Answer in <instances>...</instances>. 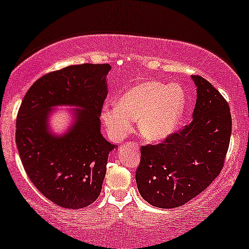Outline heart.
I'll return each instance as SVG.
<instances>
[{"label": "heart", "instance_id": "heart-1", "mask_svg": "<svg viewBox=\"0 0 249 249\" xmlns=\"http://www.w3.org/2000/svg\"><path fill=\"white\" fill-rule=\"evenodd\" d=\"M185 94L177 84L142 81L130 87L118 104L105 106L102 118L113 138L122 139L132 130L135 119L143 137L160 141L173 132L181 119Z\"/></svg>", "mask_w": 249, "mask_h": 249}]
</instances>
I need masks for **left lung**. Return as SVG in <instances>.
<instances>
[{
  "mask_svg": "<svg viewBox=\"0 0 249 249\" xmlns=\"http://www.w3.org/2000/svg\"><path fill=\"white\" fill-rule=\"evenodd\" d=\"M197 87L193 120L162 143L141 147L136 170L139 194L151 206L176 208L201 194L222 170L231 133L229 105L204 78Z\"/></svg>",
  "mask_w": 249,
  "mask_h": 249,
  "instance_id": "1",
  "label": "left lung"
}]
</instances>
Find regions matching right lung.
<instances>
[{
	"instance_id": "1",
	"label": "right lung",
	"mask_w": 249,
	"mask_h": 249,
	"mask_svg": "<svg viewBox=\"0 0 249 249\" xmlns=\"http://www.w3.org/2000/svg\"><path fill=\"white\" fill-rule=\"evenodd\" d=\"M110 70L108 64H83L48 73L32 85L18 108L15 141L24 171L46 198L62 208H85L102 191L108 154L116 147L100 132ZM56 105L82 108L61 138L48 131V111Z\"/></svg>"
}]
</instances>
